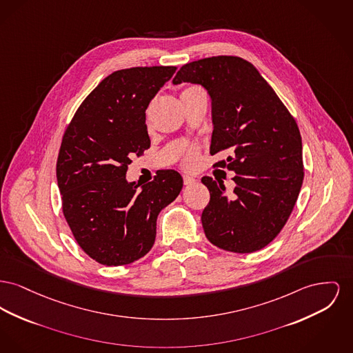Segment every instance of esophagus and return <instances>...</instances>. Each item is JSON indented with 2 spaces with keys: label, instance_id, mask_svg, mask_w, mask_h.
Masks as SVG:
<instances>
[{
  "label": "esophagus",
  "instance_id": "obj_1",
  "mask_svg": "<svg viewBox=\"0 0 353 353\" xmlns=\"http://www.w3.org/2000/svg\"><path fill=\"white\" fill-rule=\"evenodd\" d=\"M194 183H196V179H194V177L184 174V184H185V185H190V184H194Z\"/></svg>",
  "mask_w": 353,
  "mask_h": 353
}]
</instances>
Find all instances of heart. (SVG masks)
I'll list each match as a JSON object with an SVG mask.
<instances>
[{
  "mask_svg": "<svg viewBox=\"0 0 353 353\" xmlns=\"http://www.w3.org/2000/svg\"><path fill=\"white\" fill-rule=\"evenodd\" d=\"M197 90H201L200 88L197 86H190L187 88L181 94H185V93H192V92H197ZM197 163V149L196 148H189L185 150L184 153V159H183V164L187 168H193Z\"/></svg>",
  "mask_w": 353,
  "mask_h": 353,
  "instance_id": "heart-1",
  "label": "heart"
}]
</instances>
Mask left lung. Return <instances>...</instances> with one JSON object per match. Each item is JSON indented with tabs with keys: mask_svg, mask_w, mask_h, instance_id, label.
<instances>
[{
	"mask_svg": "<svg viewBox=\"0 0 353 353\" xmlns=\"http://www.w3.org/2000/svg\"><path fill=\"white\" fill-rule=\"evenodd\" d=\"M201 85L212 105L210 154L229 150L236 176L225 187L203 177L210 200L201 223L217 248L250 253L264 248L285 225L304 179L300 130L288 109L252 63L217 56L181 66L173 83Z\"/></svg>",
	"mask_w": 353,
	"mask_h": 353,
	"instance_id": "obj_1",
	"label": "left lung"
}]
</instances>
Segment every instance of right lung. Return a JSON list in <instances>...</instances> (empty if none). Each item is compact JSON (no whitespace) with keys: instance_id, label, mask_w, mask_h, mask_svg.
I'll list each match as a JSON object with an SVG mask.
<instances>
[{"instance_id":"right-lung-1","label":"right lung","mask_w":353,"mask_h":353,"mask_svg":"<svg viewBox=\"0 0 353 353\" xmlns=\"http://www.w3.org/2000/svg\"><path fill=\"white\" fill-rule=\"evenodd\" d=\"M176 66H137L105 77L83 100L63 137L57 184L63 216L97 263L130 264L150 250L159 213L183 189L176 170H159L140 187L126 180L134 154L150 146L145 110Z\"/></svg>"}]
</instances>
